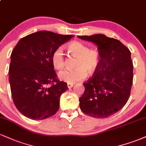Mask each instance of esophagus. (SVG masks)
Here are the masks:
<instances>
[{"label": "esophagus", "instance_id": "esophagus-1", "mask_svg": "<svg viewBox=\"0 0 146 146\" xmlns=\"http://www.w3.org/2000/svg\"><path fill=\"white\" fill-rule=\"evenodd\" d=\"M73 86V84H67V87L68 88H72Z\"/></svg>", "mask_w": 146, "mask_h": 146}]
</instances>
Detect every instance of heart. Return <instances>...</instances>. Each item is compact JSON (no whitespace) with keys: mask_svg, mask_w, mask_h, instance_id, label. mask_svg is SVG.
<instances>
[{"mask_svg":"<svg viewBox=\"0 0 146 146\" xmlns=\"http://www.w3.org/2000/svg\"><path fill=\"white\" fill-rule=\"evenodd\" d=\"M68 49L72 55L78 58L75 64L76 68L60 72V80L68 84H74L86 78L88 72L93 74L98 71L101 64V56L97 50H89L88 46L80 41L72 42L68 45ZM51 60L56 69L60 70L64 67L65 59L62 47H57L54 51Z\"/></svg>","mask_w":146,"mask_h":146,"instance_id":"obj_1","label":"heart"}]
</instances>
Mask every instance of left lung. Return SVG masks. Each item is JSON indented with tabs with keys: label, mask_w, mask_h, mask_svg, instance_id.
<instances>
[{
	"label": "left lung",
	"mask_w": 146,
	"mask_h": 146,
	"mask_svg": "<svg viewBox=\"0 0 146 146\" xmlns=\"http://www.w3.org/2000/svg\"><path fill=\"white\" fill-rule=\"evenodd\" d=\"M96 45L101 64L87 82L79 99L84 113L105 118L120 110L129 100L133 79L131 52L119 40L103 34L78 36Z\"/></svg>",
	"instance_id": "left-lung-1"
}]
</instances>
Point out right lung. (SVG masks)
I'll return each mask as SVG.
<instances>
[{
  "label": "right lung",
  "mask_w": 146,
  "mask_h": 146,
  "mask_svg": "<svg viewBox=\"0 0 146 146\" xmlns=\"http://www.w3.org/2000/svg\"><path fill=\"white\" fill-rule=\"evenodd\" d=\"M73 36L38 31L22 38L14 47L9 80L14 104L24 116L43 120L59 110L61 94L68 88L57 78L51 57Z\"/></svg>",
  "instance_id": "obj_1"
}]
</instances>
